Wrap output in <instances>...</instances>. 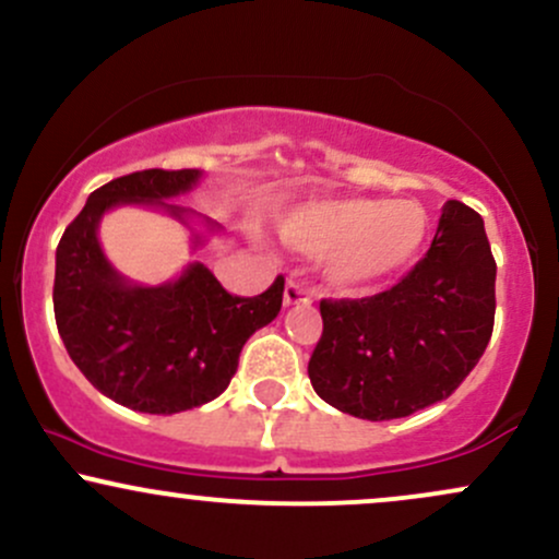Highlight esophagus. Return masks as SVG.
I'll return each instance as SVG.
<instances>
[{"instance_id":"34e87169","label":"esophagus","mask_w":559,"mask_h":559,"mask_svg":"<svg viewBox=\"0 0 559 559\" xmlns=\"http://www.w3.org/2000/svg\"><path fill=\"white\" fill-rule=\"evenodd\" d=\"M312 301V294L307 292L305 286L299 284V281L288 278L286 281V288H284V305L292 307V305H310Z\"/></svg>"}]
</instances>
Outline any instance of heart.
<instances>
[{
	"label": "heart",
	"instance_id": "obj_1",
	"mask_svg": "<svg viewBox=\"0 0 559 559\" xmlns=\"http://www.w3.org/2000/svg\"><path fill=\"white\" fill-rule=\"evenodd\" d=\"M431 217L413 199H318L281 223L294 249L325 262L333 286L360 292L396 278L420 258Z\"/></svg>",
	"mask_w": 559,
	"mask_h": 559
}]
</instances>
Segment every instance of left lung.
Returning <instances> with one entry per match:
<instances>
[{"label":"left lung","instance_id":"left-lung-1","mask_svg":"<svg viewBox=\"0 0 559 559\" xmlns=\"http://www.w3.org/2000/svg\"><path fill=\"white\" fill-rule=\"evenodd\" d=\"M493 262L484 221L449 199L431 249L396 286L323 299L307 373L323 402L362 420L407 418L447 400L493 331Z\"/></svg>","mask_w":559,"mask_h":559}]
</instances>
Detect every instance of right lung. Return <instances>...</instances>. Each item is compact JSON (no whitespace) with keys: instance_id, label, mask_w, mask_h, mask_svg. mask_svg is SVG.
Returning a JSON list of instances; mask_svg holds the SVG:
<instances>
[{"instance_id":"add662e5","label":"right lung","mask_w":559,"mask_h":559,"mask_svg":"<svg viewBox=\"0 0 559 559\" xmlns=\"http://www.w3.org/2000/svg\"><path fill=\"white\" fill-rule=\"evenodd\" d=\"M199 170H139L92 191L57 243L55 320L70 360L94 389L123 407L173 415L213 402L239 368L241 346L281 312L284 275L258 297H234L202 262L163 286H133L107 262L96 228L118 204L146 202L178 221L163 199L199 181Z\"/></svg>"}]
</instances>
